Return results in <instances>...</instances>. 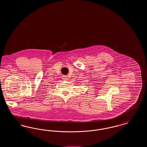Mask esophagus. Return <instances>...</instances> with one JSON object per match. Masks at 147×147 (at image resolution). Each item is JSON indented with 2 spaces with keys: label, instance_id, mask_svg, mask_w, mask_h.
<instances>
[{
  "label": "esophagus",
  "instance_id": "34e87169",
  "mask_svg": "<svg viewBox=\"0 0 147 147\" xmlns=\"http://www.w3.org/2000/svg\"><path fill=\"white\" fill-rule=\"evenodd\" d=\"M63 79L65 80H68V77L67 76H64L63 77Z\"/></svg>",
  "mask_w": 147,
  "mask_h": 147
}]
</instances>
